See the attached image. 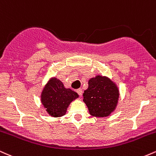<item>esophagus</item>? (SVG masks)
Instances as JSON below:
<instances>
[{
  "label": "esophagus",
  "instance_id": "esophagus-1",
  "mask_svg": "<svg viewBox=\"0 0 156 156\" xmlns=\"http://www.w3.org/2000/svg\"><path fill=\"white\" fill-rule=\"evenodd\" d=\"M77 93H78V94H79L80 96H81L82 95V93H83V92H82V89H77Z\"/></svg>",
  "mask_w": 156,
  "mask_h": 156
}]
</instances>
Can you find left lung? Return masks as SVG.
<instances>
[{
  "mask_svg": "<svg viewBox=\"0 0 156 156\" xmlns=\"http://www.w3.org/2000/svg\"><path fill=\"white\" fill-rule=\"evenodd\" d=\"M116 84L106 77L97 76L89 80V87L84 91L83 102L93 117H108L114 112L119 99Z\"/></svg>",
  "mask_w": 156,
  "mask_h": 156,
  "instance_id": "1",
  "label": "left lung"
}]
</instances>
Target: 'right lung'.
<instances>
[{"label":"right lung","mask_w":156,"mask_h":156,"mask_svg":"<svg viewBox=\"0 0 156 156\" xmlns=\"http://www.w3.org/2000/svg\"><path fill=\"white\" fill-rule=\"evenodd\" d=\"M77 98L78 94L76 92L64 88L61 80L53 78L44 87L41 101L50 115L60 117L66 114L69 105Z\"/></svg>","instance_id":"obj_1"}]
</instances>
